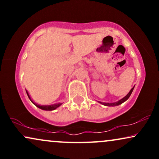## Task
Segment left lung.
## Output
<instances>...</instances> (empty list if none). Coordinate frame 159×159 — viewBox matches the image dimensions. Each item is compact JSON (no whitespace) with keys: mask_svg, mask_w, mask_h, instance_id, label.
Instances as JSON below:
<instances>
[{"mask_svg":"<svg viewBox=\"0 0 159 159\" xmlns=\"http://www.w3.org/2000/svg\"><path fill=\"white\" fill-rule=\"evenodd\" d=\"M134 87H132V88L131 89L130 92H129V93H128V94L126 95V96H125V97L122 98V99H120V101L116 102H114V103H106V102H100V103H101V104H102V105H106V106H116V105H120V104L123 103L124 102H125V101H126V100L128 99V98H129V96H131V94H132V93L133 90H134Z\"/></svg>","mask_w":159,"mask_h":159,"instance_id":"1","label":"left lung"}]
</instances>
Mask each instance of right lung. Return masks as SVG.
<instances>
[{"label": "right lung", "instance_id": "right-lung-1", "mask_svg": "<svg viewBox=\"0 0 159 159\" xmlns=\"http://www.w3.org/2000/svg\"><path fill=\"white\" fill-rule=\"evenodd\" d=\"M26 93H27V96H28L29 98H30V96H29V94H28V93H27V91H26ZM30 101L32 102V100L30 99ZM33 103H34V102H33ZM34 104L36 105V107H39V108L43 109V110H45V111H52V110H54V109H56L57 107H58L61 106V103L54 104V105H36V104H35V103H34Z\"/></svg>", "mask_w": 159, "mask_h": 159}]
</instances>
